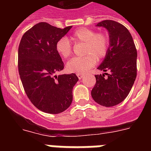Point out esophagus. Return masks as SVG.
Segmentation results:
<instances>
[{
    "label": "esophagus",
    "mask_w": 151,
    "mask_h": 151,
    "mask_svg": "<svg viewBox=\"0 0 151 151\" xmlns=\"http://www.w3.org/2000/svg\"><path fill=\"white\" fill-rule=\"evenodd\" d=\"M77 76H78V78H79V79H82L85 76H84L83 74H79V73H78V74H77Z\"/></svg>",
    "instance_id": "obj_1"
}]
</instances>
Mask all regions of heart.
Listing matches in <instances>:
<instances>
[{
    "label": "heart",
    "mask_w": 151,
    "mask_h": 151,
    "mask_svg": "<svg viewBox=\"0 0 151 151\" xmlns=\"http://www.w3.org/2000/svg\"><path fill=\"white\" fill-rule=\"evenodd\" d=\"M73 45H83L82 54L84 57L73 58L66 64L69 73L82 74L96 64L97 60H101L107 54L110 41L106 35L96 33L93 29L81 28L77 29L69 38H62L56 44V50L63 59H67L72 54Z\"/></svg>",
    "instance_id": "b5f03b06"
}]
</instances>
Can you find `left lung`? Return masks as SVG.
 <instances>
[{
    "label": "left lung",
    "instance_id": "obj_1",
    "mask_svg": "<svg viewBox=\"0 0 151 151\" xmlns=\"http://www.w3.org/2000/svg\"><path fill=\"white\" fill-rule=\"evenodd\" d=\"M96 26L105 28L109 33L107 54L97 67L109 73L96 75L91 96L98 104L110 107L123 101L134 85L137 76V50L130 32L122 24L106 19Z\"/></svg>",
    "mask_w": 151,
    "mask_h": 151
}]
</instances>
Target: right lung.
Segmentation results:
<instances>
[{
  "label": "right lung",
  "mask_w": 151,
  "mask_h": 151,
  "mask_svg": "<svg viewBox=\"0 0 151 151\" xmlns=\"http://www.w3.org/2000/svg\"><path fill=\"white\" fill-rule=\"evenodd\" d=\"M72 27L39 22L23 35L19 45L18 69L24 90L33 105L45 113H62L73 101L76 75H55L64 68L56 44Z\"/></svg>",
  "instance_id": "add662e5"
}]
</instances>
